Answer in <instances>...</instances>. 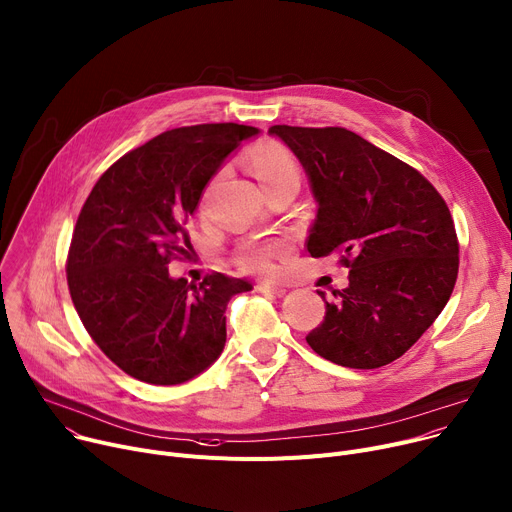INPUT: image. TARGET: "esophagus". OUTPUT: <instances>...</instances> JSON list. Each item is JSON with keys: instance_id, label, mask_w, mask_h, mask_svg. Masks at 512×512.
I'll list each match as a JSON object with an SVG mask.
<instances>
[{"instance_id": "esophagus-1", "label": "esophagus", "mask_w": 512, "mask_h": 512, "mask_svg": "<svg viewBox=\"0 0 512 512\" xmlns=\"http://www.w3.org/2000/svg\"><path fill=\"white\" fill-rule=\"evenodd\" d=\"M255 290L261 294H271V296H284L286 288L278 286V284H269V282H259L255 284Z\"/></svg>"}]
</instances>
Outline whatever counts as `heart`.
I'll list each match as a JSON object with an SVG mask.
<instances>
[{
    "label": "heart",
    "instance_id": "obj_1",
    "mask_svg": "<svg viewBox=\"0 0 512 512\" xmlns=\"http://www.w3.org/2000/svg\"><path fill=\"white\" fill-rule=\"evenodd\" d=\"M251 170L265 193L288 183L300 185L298 164L294 156L280 144L257 146L251 154ZM216 179L210 183L206 193H203L201 208L208 206V199ZM284 251H286V243L282 238H251V241H245L236 247L234 261L243 271H249V274H269V271L274 269V257L282 255Z\"/></svg>",
    "mask_w": 512,
    "mask_h": 512
}]
</instances>
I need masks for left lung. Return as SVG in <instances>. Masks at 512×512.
Returning a JSON list of instances; mask_svg holds the SVG:
<instances>
[{"label": "left lung", "instance_id": "1", "mask_svg": "<svg viewBox=\"0 0 512 512\" xmlns=\"http://www.w3.org/2000/svg\"><path fill=\"white\" fill-rule=\"evenodd\" d=\"M269 133L296 154L319 203L306 249L337 253L350 267V286L325 302L306 342L348 368L397 360L457 282L459 241L445 199L414 166L344 127L274 125Z\"/></svg>", "mask_w": 512, "mask_h": 512}]
</instances>
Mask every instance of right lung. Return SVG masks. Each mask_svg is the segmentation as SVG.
<instances>
[{
  "label": "right lung",
  "instance_id": "right-lung-1",
  "mask_svg": "<svg viewBox=\"0 0 512 512\" xmlns=\"http://www.w3.org/2000/svg\"><path fill=\"white\" fill-rule=\"evenodd\" d=\"M238 123H203L156 135L111 164L78 216L67 286L80 321L129 377L179 385L206 370L226 344V304L245 280L168 276L189 257L187 224L224 158L257 135Z\"/></svg>",
  "mask_w": 512,
  "mask_h": 512
}]
</instances>
